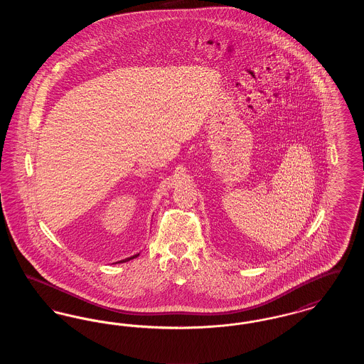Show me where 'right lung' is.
Returning <instances> with one entry per match:
<instances>
[{
  "label": "right lung",
  "instance_id": "right-lung-1",
  "mask_svg": "<svg viewBox=\"0 0 364 364\" xmlns=\"http://www.w3.org/2000/svg\"><path fill=\"white\" fill-rule=\"evenodd\" d=\"M136 257H139V254H136V255H134V257H131V258H127V259L120 260L119 263H122V262H128V260L134 259V258H136Z\"/></svg>",
  "mask_w": 364,
  "mask_h": 364
}]
</instances>
